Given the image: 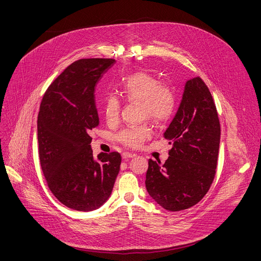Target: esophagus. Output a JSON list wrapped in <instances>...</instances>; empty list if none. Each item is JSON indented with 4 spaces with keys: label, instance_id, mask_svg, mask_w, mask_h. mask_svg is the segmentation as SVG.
<instances>
[{
    "label": "esophagus",
    "instance_id": "34e87169",
    "mask_svg": "<svg viewBox=\"0 0 261 261\" xmlns=\"http://www.w3.org/2000/svg\"><path fill=\"white\" fill-rule=\"evenodd\" d=\"M135 155H136V154H134V153H130V152H124V153L122 154V156H123V158H124V159L133 158V157H135Z\"/></svg>",
    "mask_w": 261,
    "mask_h": 261
}]
</instances>
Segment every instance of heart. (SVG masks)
Returning <instances> with one entry per match:
<instances>
[{"label": "heart", "instance_id": "1", "mask_svg": "<svg viewBox=\"0 0 261 261\" xmlns=\"http://www.w3.org/2000/svg\"><path fill=\"white\" fill-rule=\"evenodd\" d=\"M121 97L127 103L140 104L143 118H150L158 125L168 123L177 109V93L173 86L161 83L154 75L136 72L126 77L120 86ZM122 102L113 94H108L102 106V113L109 125H114L120 118ZM152 128L148 123L126 127L115 134V139L131 149L139 148L151 136Z\"/></svg>", "mask_w": 261, "mask_h": 261}]
</instances>
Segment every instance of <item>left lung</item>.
Wrapping results in <instances>:
<instances>
[{
    "mask_svg": "<svg viewBox=\"0 0 261 261\" xmlns=\"http://www.w3.org/2000/svg\"><path fill=\"white\" fill-rule=\"evenodd\" d=\"M164 137L172 145L162 164L149 159L146 187L161 207L180 211L209 191L218 165L221 125L215 101L200 77L185 84L179 109Z\"/></svg>",
    "mask_w": 261,
    "mask_h": 261,
    "instance_id": "1",
    "label": "left lung"
}]
</instances>
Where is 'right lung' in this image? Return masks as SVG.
I'll return each instance as SVG.
<instances>
[{"label":"right lung","mask_w":261,"mask_h":261,"mask_svg":"<svg viewBox=\"0 0 261 261\" xmlns=\"http://www.w3.org/2000/svg\"><path fill=\"white\" fill-rule=\"evenodd\" d=\"M114 63L111 58L73 62L50 84L40 103V167L51 193L75 210L91 211L102 206L120 172V153H100L94 159L89 135L99 125L94 89Z\"/></svg>","instance_id":"right-lung-1"}]
</instances>
